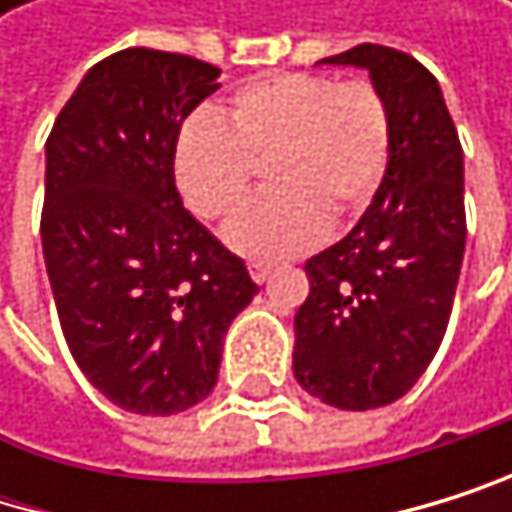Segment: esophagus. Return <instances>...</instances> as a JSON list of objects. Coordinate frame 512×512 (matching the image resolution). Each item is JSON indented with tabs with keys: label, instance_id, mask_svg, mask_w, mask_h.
<instances>
[{
	"label": "esophagus",
	"instance_id": "obj_1",
	"mask_svg": "<svg viewBox=\"0 0 512 512\" xmlns=\"http://www.w3.org/2000/svg\"><path fill=\"white\" fill-rule=\"evenodd\" d=\"M248 273H251V279H254V282H267V279H270V273H273V267H270V264H264V261H254V264H248Z\"/></svg>",
	"mask_w": 512,
	"mask_h": 512
}]
</instances>
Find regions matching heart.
<instances>
[{"instance_id": "1", "label": "heart", "mask_w": 512, "mask_h": 512, "mask_svg": "<svg viewBox=\"0 0 512 512\" xmlns=\"http://www.w3.org/2000/svg\"><path fill=\"white\" fill-rule=\"evenodd\" d=\"M393 156L387 97L368 79L267 73L239 85L227 122L196 113L174 147V178L205 221L242 208L258 165L273 193L230 224V245L254 261L294 258L378 196Z\"/></svg>"}]
</instances>
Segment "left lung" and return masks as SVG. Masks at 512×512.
I'll return each instance as SVG.
<instances>
[{"label": "left lung", "instance_id": "left-lung-1", "mask_svg": "<svg viewBox=\"0 0 512 512\" xmlns=\"http://www.w3.org/2000/svg\"><path fill=\"white\" fill-rule=\"evenodd\" d=\"M325 64L368 70L393 156L359 224L304 264L294 378L325 405L365 411L415 387L445 338L467 245L464 150L436 76L411 54L362 42Z\"/></svg>", "mask_w": 512, "mask_h": 512}]
</instances>
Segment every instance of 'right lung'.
Returning a JSON list of instances; mask_svg holds the SVG:
<instances>
[{
  "instance_id": "obj_1",
  "label": "right lung",
  "mask_w": 512,
  "mask_h": 512,
  "mask_svg": "<svg viewBox=\"0 0 512 512\" xmlns=\"http://www.w3.org/2000/svg\"><path fill=\"white\" fill-rule=\"evenodd\" d=\"M221 70L125 48L94 64L45 144L42 251L82 375L134 415H178L218 384L224 334L258 285L184 208L174 147Z\"/></svg>"
}]
</instances>
